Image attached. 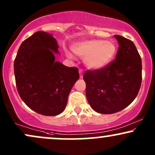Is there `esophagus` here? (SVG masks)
<instances>
[{
	"instance_id": "1",
	"label": "esophagus",
	"mask_w": 155,
	"mask_h": 155,
	"mask_svg": "<svg viewBox=\"0 0 155 155\" xmlns=\"http://www.w3.org/2000/svg\"><path fill=\"white\" fill-rule=\"evenodd\" d=\"M79 75H80V78L83 77V74H82V71L81 69H79Z\"/></svg>"
}]
</instances>
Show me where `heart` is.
Instances as JSON below:
<instances>
[{
    "label": "heart",
    "mask_w": 155,
    "mask_h": 155,
    "mask_svg": "<svg viewBox=\"0 0 155 155\" xmlns=\"http://www.w3.org/2000/svg\"><path fill=\"white\" fill-rule=\"evenodd\" d=\"M117 45L112 41L100 39L80 42L74 51L84 59L85 65L91 70H98L109 64L117 53Z\"/></svg>",
    "instance_id": "b5f03b06"
}]
</instances>
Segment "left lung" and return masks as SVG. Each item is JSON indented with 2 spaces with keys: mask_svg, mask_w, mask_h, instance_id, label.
Here are the masks:
<instances>
[{
  "mask_svg": "<svg viewBox=\"0 0 155 155\" xmlns=\"http://www.w3.org/2000/svg\"><path fill=\"white\" fill-rule=\"evenodd\" d=\"M119 48L115 60L103 68L87 70L83 79L90 106L110 114L124 109L134 101L142 80V63L132 41L115 35Z\"/></svg>",
  "mask_w": 155,
  "mask_h": 155,
  "instance_id": "8db88e82",
  "label": "left lung"
}]
</instances>
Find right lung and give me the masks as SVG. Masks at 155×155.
Returning a JSON list of instances; mask_svg holds the SVG:
<instances>
[{"mask_svg":"<svg viewBox=\"0 0 155 155\" xmlns=\"http://www.w3.org/2000/svg\"><path fill=\"white\" fill-rule=\"evenodd\" d=\"M58 48L52 35L38 31L22 42L14 63L19 96L28 107L44 116H56L64 111L79 78L77 68L55 61Z\"/></svg>","mask_w":155,"mask_h":155,"instance_id":"obj_1","label":"right lung"}]
</instances>
